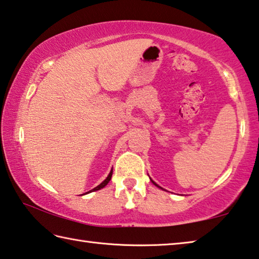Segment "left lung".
I'll return each instance as SVG.
<instances>
[{
  "mask_svg": "<svg viewBox=\"0 0 259 259\" xmlns=\"http://www.w3.org/2000/svg\"><path fill=\"white\" fill-rule=\"evenodd\" d=\"M150 181H151V182H152L153 184H155V185H156V187H157V188H159V189H162V188H161V187H159V185H158V184H157L156 182H153V181H152L151 179H150ZM162 190H164V189H162Z\"/></svg>",
  "mask_w": 259,
  "mask_h": 259,
  "instance_id": "8db88e82",
  "label": "left lung"
}]
</instances>
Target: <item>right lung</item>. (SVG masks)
Here are the masks:
<instances>
[{
    "label": "right lung",
    "mask_w": 259,
    "mask_h": 259,
    "mask_svg": "<svg viewBox=\"0 0 259 259\" xmlns=\"http://www.w3.org/2000/svg\"><path fill=\"white\" fill-rule=\"evenodd\" d=\"M111 176H112V169L110 170V173H109V174H108V176H107V179H106V180H104L102 183H100V184L98 185V187H95L94 189H92V190H91V191H89V192H86V193H90V192H93V191H98V190H100V189H102V188H104V187H106V185H107V184L109 183V181H110V180H111Z\"/></svg>",
    "instance_id": "1"
}]
</instances>
